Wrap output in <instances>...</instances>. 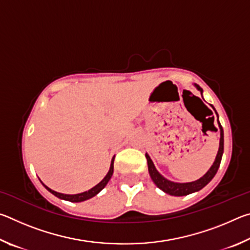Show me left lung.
Listing matches in <instances>:
<instances>
[{"mask_svg": "<svg viewBox=\"0 0 250 250\" xmlns=\"http://www.w3.org/2000/svg\"><path fill=\"white\" fill-rule=\"evenodd\" d=\"M196 87L198 90L203 92V89L200 86H196ZM218 125H219V130H221V140H219V149H218V153L216 155V159H215V162L209 168V171L207 172L204 176L201 177L200 180H197L195 182H191V183H174V182H171L167 179H164V177L161 175L158 171H156V168L154 167V164L150 159V156L146 154L150 176L152 181L154 182L155 185L158 186L159 188H161L163 192H166L167 194H170V195H173V196H184V195H188V194L191 193L200 191V189H202L204 186H206L209 183L211 179H213L215 174H216V172L219 167V164H221L223 152H224V131L221 124H219V121H218Z\"/></svg>", "mask_w": 250, "mask_h": 250, "instance_id": "left-lung-1", "label": "left lung"}]
</instances>
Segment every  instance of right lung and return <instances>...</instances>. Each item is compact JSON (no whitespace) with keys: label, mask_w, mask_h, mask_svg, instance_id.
I'll list each match as a JSON object with an SVG mask.
<instances>
[{"label":"right lung","mask_w":250,"mask_h":250,"mask_svg":"<svg viewBox=\"0 0 250 250\" xmlns=\"http://www.w3.org/2000/svg\"><path fill=\"white\" fill-rule=\"evenodd\" d=\"M113 161H115V158L112 159L111 161V166H110V170L108 172V174L104 176V179L100 182L99 184H97L95 188H92L91 189H89V191L87 192H83V193H80V194H75V195H67V194H62V193H57L53 191V189H50L49 188H47V186L44 185L46 188L48 189V191L54 194L55 196H57L58 198H62V200H65V201H69V202H83V201H86V200H89V198H91L92 196H95L98 194L101 189H103L105 185H107V183L109 182V180L111 179L112 176V173H113Z\"/></svg>","instance_id":"obj_1"}]
</instances>
